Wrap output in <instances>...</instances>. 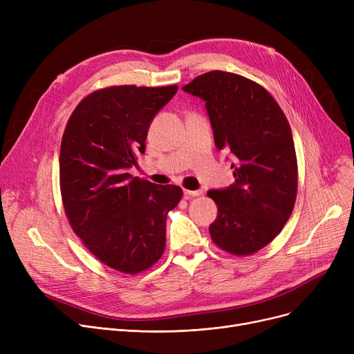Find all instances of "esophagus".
I'll use <instances>...</instances> for the list:
<instances>
[{"instance_id": "obj_1", "label": "esophagus", "mask_w": 354, "mask_h": 354, "mask_svg": "<svg viewBox=\"0 0 354 354\" xmlns=\"http://www.w3.org/2000/svg\"><path fill=\"white\" fill-rule=\"evenodd\" d=\"M183 194H185V196L187 198H194V196H199V195H202V191L199 189V191H189V189H185L183 191Z\"/></svg>"}]
</instances>
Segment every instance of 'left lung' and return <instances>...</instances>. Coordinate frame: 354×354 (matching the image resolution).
Segmentation results:
<instances>
[{
	"instance_id": "left-lung-1",
	"label": "left lung",
	"mask_w": 354,
	"mask_h": 354,
	"mask_svg": "<svg viewBox=\"0 0 354 354\" xmlns=\"http://www.w3.org/2000/svg\"><path fill=\"white\" fill-rule=\"evenodd\" d=\"M182 88L205 100L215 146L236 159L235 183L208 192L218 207L211 238L232 255H252L281 232L295 203L299 169L290 123L263 86L235 73L208 71Z\"/></svg>"
}]
</instances>
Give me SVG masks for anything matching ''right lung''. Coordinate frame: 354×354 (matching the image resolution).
I'll return each instance as SVG.
<instances>
[{"mask_svg":"<svg viewBox=\"0 0 354 354\" xmlns=\"http://www.w3.org/2000/svg\"><path fill=\"white\" fill-rule=\"evenodd\" d=\"M178 86H110L73 110L60 146V191L66 216L84 247L104 266L139 274L159 261L166 215L182 189L133 178L155 115Z\"/></svg>","mask_w":354,"mask_h":354,"instance_id":"obj_1","label":"right lung"}]
</instances>
